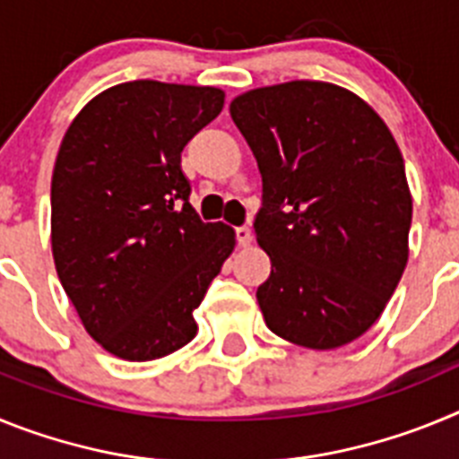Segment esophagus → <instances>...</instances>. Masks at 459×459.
<instances>
[{"label":"esophagus","instance_id":"esophagus-1","mask_svg":"<svg viewBox=\"0 0 459 459\" xmlns=\"http://www.w3.org/2000/svg\"><path fill=\"white\" fill-rule=\"evenodd\" d=\"M237 241L241 248H248L250 243H253V232H250V227H237Z\"/></svg>","mask_w":459,"mask_h":459}]
</instances>
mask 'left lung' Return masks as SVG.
<instances>
[{
  "mask_svg": "<svg viewBox=\"0 0 459 459\" xmlns=\"http://www.w3.org/2000/svg\"><path fill=\"white\" fill-rule=\"evenodd\" d=\"M230 115L262 174L266 326L307 350L350 344L379 319L409 259L411 193L395 137L366 100L317 80L250 89Z\"/></svg>",
  "mask_w": 459,
  "mask_h": 459,
  "instance_id": "left-lung-1",
  "label": "left lung"
}]
</instances>
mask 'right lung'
<instances>
[{
	"mask_svg": "<svg viewBox=\"0 0 459 459\" xmlns=\"http://www.w3.org/2000/svg\"><path fill=\"white\" fill-rule=\"evenodd\" d=\"M218 87L135 80L89 100L52 172V257L87 333L124 360L163 359L197 333L193 310L234 230L190 206L181 152L221 115Z\"/></svg>",
	"mask_w": 459,
	"mask_h": 459,
	"instance_id": "obj_1",
	"label": "right lung"
}]
</instances>
